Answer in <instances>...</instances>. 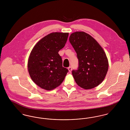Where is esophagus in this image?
Masks as SVG:
<instances>
[{
  "mask_svg": "<svg viewBox=\"0 0 130 130\" xmlns=\"http://www.w3.org/2000/svg\"><path fill=\"white\" fill-rule=\"evenodd\" d=\"M68 70H69V72L70 73H71V71H72V67L71 66H70L69 67H68Z\"/></svg>",
  "mask_w": 130,
  "mask_h": 130,
  "instance_id": "1",
  "label": "esophagus"
}]
</instances>
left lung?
Listing matches in <instances>:
<instances>
[{"label":"left lung","instance_id":"8db88e82","mask_svg":"<svg viewBox=\"0 0 130 130\" xmlns=\"http://www.w3.org/2000/svg\"><path fill=\"white\" fill-rule=\"evenodd\" d=\"M76 53L78 67L72 71L76 84L84 89L98 86L107 73L109 64L105 52L99 43L84 31H75L69 37Z\"/></svg>","mask_w":130,"mask_h":130}]
</instances>
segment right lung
<instances>
[{
    "label": "right lung",
    "mask_w": 130,
    "mask_h": 130,
    "mask_svg": "<svg viewBox=\"0 0 130 130\" xmlns=\"http://www.w3.org/2000/svg\"><path fill=\"white\" fill-rule=\"evenodd\" d=\"M69 33L52 32L40 40L31 50L28 69L32 80L46 90L59 86L68 70L62 66V58L58 54L67 42Z\"/></svg>",
    "instance_id": "1"
}]
</instances>
